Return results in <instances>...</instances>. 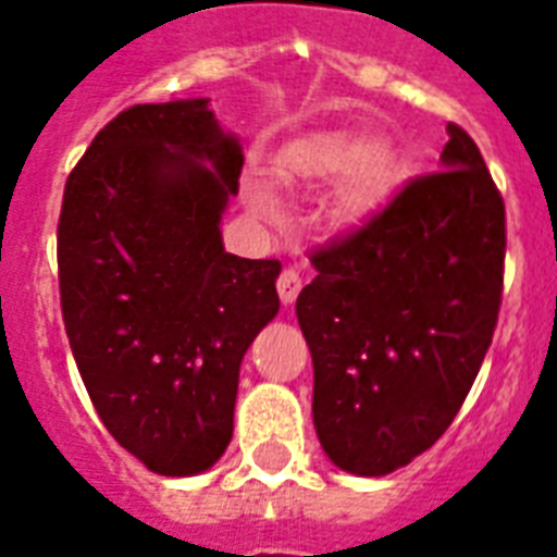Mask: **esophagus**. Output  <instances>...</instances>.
<instances>
[{"label":"esophagus","instance_id":"esophagus-1","mask_svg":"<svg viewBox=\"0 0 557 557\" xmlns=\"http://www.w3.org/2000/svg\"><path fill=\"white\" fill-rule=\"evenodd\" d=\"M300 288H304V280L297 274L295 269H283L277 277V295L283 304H295V297L300 295Z\"/></svg>","mask_w":557,"mask_h":557}]
</instances>
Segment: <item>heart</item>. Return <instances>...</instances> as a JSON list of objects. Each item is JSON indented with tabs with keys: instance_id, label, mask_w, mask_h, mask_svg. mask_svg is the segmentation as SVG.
I'll return each mask as SVG.
<instances>
[{
	"instance_id": "b5f03b06",
	"label": "heart",
	"mask_w": 557,
	"mask_h": 557,
	"mask_svg": "<svg viewBox=\"0 0 557 557\" xmlns=\"http://www.w3.org/2000/svg\"><path fill=\"white\" fill-rule=\"evenodd\" d=\"M352 170L349 182V208H370L387 190L389 168L381 159V152L372 150V144L356 135H321L300 150L286 152L277 161V176L283 182H312V178H332ZM251 208L262 216L277 213V201L262 187L248 190Z\"/></svg>"
}]
</instances>
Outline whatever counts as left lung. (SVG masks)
<instances>
[{"label":"left lung","instance_id":"left-lung-1","mask_svg":"<svg viewBox=\"0 0 557 557\" xmlns=\"http://www.w3.org/2000/svg\"><path fill=\"white\" fill-rule=\"evenodd\" d=\"M436 173L407 182L344 239L312 253L297 297L326 457L384 476L448 431L492 347L506 208L466 129Z\"/></svg>","mask_w":557,"mask_h":557}]
</instances>
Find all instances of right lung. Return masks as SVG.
Masks as SVG:
<instances>
[{"instance_id":"right-lung-1","label":"right lung","mask_w":557,"mask_h":557,"mask_svg":"<svg viewBox=\"0 0 557 557\" xmlns=\"http://www.w3.org/2000/svg\"><path fill=\"white\" fill-rule=\"evenodd\" d=\"M243 161L208 98L138 103L65 182V335L100 422L156 474H199L225 454L245 349L280 309V262L222 245Z\"/></svg>"}]
</instances>
